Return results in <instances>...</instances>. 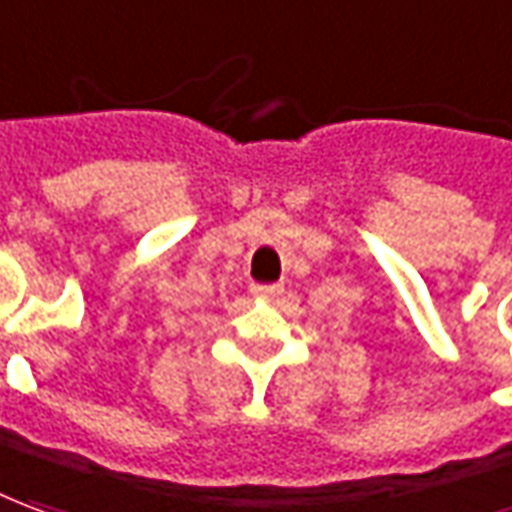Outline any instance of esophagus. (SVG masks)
Returning <instances> with one entry per match:
<instances>
[{
	"mask_svg": "<svg viewBox=\"0 0 512 512\" xmlns=\"http://www.w3.org/2000/svg\"><path fill=\"white\" fill-rule=\"evenodd\" d=\"M250 292H253L256 298L270 301V298H276V295L284 292V284H250Z\"/></svg>",
	"mask_w": 512,
	"mask_h": 512,
	"instance_id": "esophagus-1",
	"label": "esophagus"
}]
</instances>
